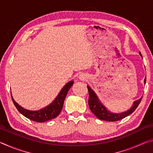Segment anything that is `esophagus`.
Segmentation results:
<instances>
[{
	"instance_id": "obj_1",
	"label": "esophagus",
	"mask_w": 153,
	"mask_h": 153,
	"mask_svg": "<svg viewBox=\"0 0 153 153\" xmlns=\"http://www.w3.org/2000/svg\"><path fill=\"white\" fill-rule=\"evenodd\" d=\"M79 78L81 79L82 80H84V79H86V77H84V76H83V75H82V76H79Z\"/></svg>"
}]
</instances>
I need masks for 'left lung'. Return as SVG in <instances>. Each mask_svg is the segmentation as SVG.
Here are the masks:
<instances>
[{"mask_svg":"<svg viewBox=\"0 0 153 153\" xmlns=\"http://www.w3.org/2000/svg\"><path fill=\"white\" fill-rule=\"evenodd\" d=\"M140 55L142 56L140 53ZM144 83H146V78L144 79ZM87 87L89 93L88 105L90 110L94 113V115H95L96 117H98L99 120L104 121H116L126 117L127 116L130 115L136 109V108L138 107V106L140 103L142 98L141 97L140 99L136 100L134 102L131 108L126 111V112L121 113H113L107 110V108L100 103L94 92L88 86H87Z\"/></svg>","mask_w":153,"mask_h":153,"instance_id":"obj_1","label":"left lung"}]
</instances>
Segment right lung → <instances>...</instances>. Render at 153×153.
<instances>
[{
  "instance_id": "add662e5",
  "label": "right lung",
  "mask_w": 153,
  "mask_h": 153,
  "mask_svg": "<svg viewBox=\"0 0 153 153\" xmlns=\"http://www.w3.org/2000/svg\"><path fill=\"white\" fill-rule=\"evenodd\" d=\"M74 84L73 81L69 82L67 84H65L63 89L61 90L59 92L57 97L55 99V100L49 105L47 107L42 108L40 111H29L27 109H25L23 107H21L15 101L13 98H12V100L13 102L15 107L19 111V112L24 115L25 117L30 119V120H32L36 122L42 123L45 121L51 120L52 119H54L57 117L61 113V111L63 107V103L65 98L69 90L72 86Z\"/></svg>"
}]
</instances>
